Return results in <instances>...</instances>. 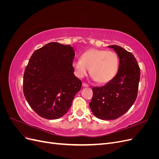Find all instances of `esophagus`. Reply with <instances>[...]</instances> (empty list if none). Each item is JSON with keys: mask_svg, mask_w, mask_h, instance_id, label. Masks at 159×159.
<instances>
[{"mask_svg": "<svg viewBox=\"0 0 159 159\" xmlns=\"http://www.w3.org/2000/svg\"><path fill=\"white\" fill-rule=\"evenodd\" d=\"M82 85H83V87H88V84H86V83H83L82 84Z\"/></svg>", "mask_w": 159, "mask_h": 159, "instance_id": "esophagus-1", "label": "esophagus"}]
</instances>
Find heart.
Segmentation results:
<instances>
[{
  "instance_id": "1",
  "label": "heart",
  "mask_w": 159,
  "mask_h": 159,
  "mask_svg": "<svg viewBox=\"0 0 159 159\" xmlns=\"http://www.w3.org/2000/svg\"><path fill=\"white\" fill-rule=\"evenodd\" d=\"M119 64V57L114 52L90 49L84 53L81 59L75 60L72 66L79 78L87 75L90 70L94 80L99 84H105L116 75Z\"/></svg>"
}]
</instances>
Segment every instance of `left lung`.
Wrapping results in <instances>:
<instances>
[{"instance_id": "obj_1", "label": "left lung", "mask_w": 159, "mask_h": 159, "mask_svg": "<svg viewBox=\"0 0 159 159\" xmlns=\"http://www.w3.org/2000/svg\"><path fill=\"white\" fill-rule=\"evenodd\" d=\"M119 58L117 74L103 86L93 87L89 107L96 117L113 120L125 113L135 102L140 80V68L131 52L117 45L108 46Z\"/></svg>"}]
</instances>
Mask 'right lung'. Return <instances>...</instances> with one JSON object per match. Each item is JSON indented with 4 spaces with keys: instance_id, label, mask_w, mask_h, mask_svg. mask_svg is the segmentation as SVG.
Wrapping results in <instances>:
<instances>
[{
    "instance_id": "1",
    "label": "right lung",
    "mask_w": 159,
    "mask_h": 159,
    "mask_svg": "<svg viewBox=\"0 0 159 159\" xmlns=\"http://www.w3.org/2000/svg\"><path fill=\"white\" fill-rule=\"evenodd\" d=\"M75 51L70 45L50 42L33 53L25 71L23 92L31 108L47 119L68 111L81 81L74 75Z\"/></svg>"
}]
</instances>
